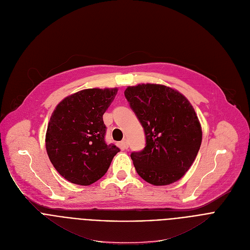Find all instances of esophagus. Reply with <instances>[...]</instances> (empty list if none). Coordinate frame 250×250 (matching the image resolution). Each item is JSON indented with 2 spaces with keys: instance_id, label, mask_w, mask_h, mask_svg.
I'll return each mask as SVG.
<instances>
[{
  "instance_id": "34e87169",
  "label": "esophagus",
  "mask_w": 250,
  "mask_h": 250,
  "mask_svg": "<svg viewBox=\"0 0 250 250\" xmlns=\"http://www.w3.org/2000/svg\"><path fill=\"white\" fill-rule=\"evenodd\" d=\"M120 146L123 148V149H125L128 147V143H127V140L126 139H124L121 143H120Z\"/></svg>"
}]
</instances>
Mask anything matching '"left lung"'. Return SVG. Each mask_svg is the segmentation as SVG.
I'll return each instance as SVG.
<instances>
[{
  "instance_id": "obj_1",
  "label": "left lung",
  "mask_w": 250,
  "mask_h": 250,
  "mask_svg": "<svg viewBox=\"0 0 250 250\" xmlns=\"http://www.w3.org/2000/svg\"><path fill=\"white\" fill-rule=\"evenodd\" d=\"M125 96L146 135V146L130 158L137 173L155 186L180 180L194 163L202 142L198 116L188 99L162 84L128 86Z\"/></svg>"
}]
</instances>
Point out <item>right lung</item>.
Here are the masks:
<instances>
[{"mask_svg": "<svg viewBox=\"0 0 250 250\" xmlns=\"http://www.w3.org/2000/svg\"><path fill=\"white\" fill-rule=\"evenodd\" d=\"M118 88L83 89L65 97L52 112L46 131V151L56 171L76 185L88 186L108 170L120 152L104 141L103 115Z\"/></svg>", "mask_w": 250, "mask_h": 250, "instance_id": "obj_1", "label": "right lung"}]
</instances>
